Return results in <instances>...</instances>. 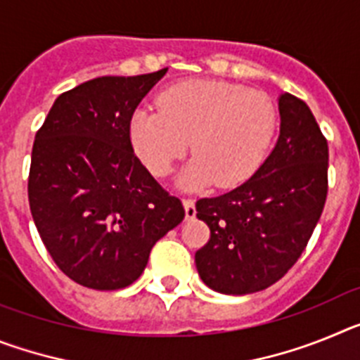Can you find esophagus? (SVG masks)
Returning a JSON list of instances; mask_svg holds the SVG:
<instances>
[{
  "instance_id": "1",
  "label": "esophagus",
  "mask_w": 360,
  "mask_h": 360,
  "mask_svg": "<svg viewBox=\"0 0 360 360\" xmlns=\"http://www.w3.org/2000/svg\"><path fill=\"white\" fill-rule=\"evenodd\" d=\"M184 209H186V218L193 219L196 216V207H195V200L193 198H184Z\"/></svg>"
}]
</instances>
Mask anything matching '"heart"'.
<instances>
[{"label":"heart","mask_w":360,"mask_h":360,"mask_svg":"<svg viewBox=\"0 0 360 360\" xmlns=\"http://www.w3.org/2000/svg\"><path fill=\"white\" fill-rule=\"evenodd\" d=\"M158 106L133 111L129 141L155 176H167L191 141L196 157L180 176L186 189L245 182L265 160L278 126L269 95L224 81L178 82L162 91Z\"/></svg>","instance_id":"obj_1"}]
</instances>
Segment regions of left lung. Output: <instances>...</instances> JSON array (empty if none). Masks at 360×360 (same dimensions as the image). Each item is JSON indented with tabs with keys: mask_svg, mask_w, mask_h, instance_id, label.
I'll return each mask as SVG.
<instances>
[{
	"mask_svg": "<svg viewBox=\"0 0 360 360\" xmlns=\"http://www.w3.org/2000/svg\"><path fill=\"white\" fill-rule=\"evenodd\" d=\"M276 148L245 184L196 202L211 238L195 254L212 290L245 295L265 290L303 254L328 193V142L310 108L279 95Z\"/></svg>",
	"mask_w": 360,
	"mask_h": 360,
	"instance_id": "obj_1",
	"label": "left lung"
}]
</instances>
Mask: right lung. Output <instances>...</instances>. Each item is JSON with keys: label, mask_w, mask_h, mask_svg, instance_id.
Segmentation results:
<instances>
[{"label": "right lung", "mask_w": 360, "mask_h": 360, "mask_svg": "<svg viewBox=\"0 0 360 360\" xmlns=\"http://www.w3.org/2000/svg\"><path fill=\"white\" fill-rule=\"evenodd\" d=\"M165 72L82 82L56 98L36 133L32 218L56 265L82 287L131 285L153 245L186 216L129 141L133 111Z\"/></svg>", "instance_id": "1"}]
</instances>
